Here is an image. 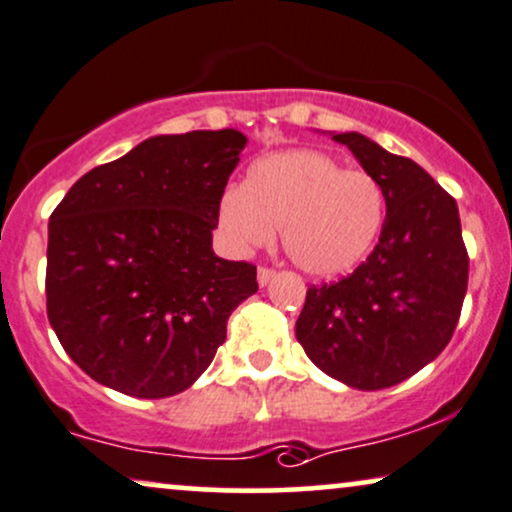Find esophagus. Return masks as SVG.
<instances>
[{"instance_id": "obj_1", "label": "esophagus", "mask_w": 512, "mask_h": 512, "mask_svg": "<svg viewBox=\"0 0 512 512\" xmlns=\"http://www.w3.org/2000/svg\"><path fill=\"white\" fill-rule=\"evenodd\" d=\"M275 277V270L273 268H266V266H261L258 268V285L261 287H266L270 280H273Z\"/></svg>"}]
</instances>
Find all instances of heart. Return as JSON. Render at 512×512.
<instances>
[{"label":"heart","mask_w":512,"mask_h":512,"mask_svg":"<svg viewBox=\"0 0 512 512\" xmlns=\"http://www.w3.org/2000/svg\"><path fill=\"white\" fill-rule=\"evenodd\" d=\"M384 213L380 182L313 149L256 161L242 187L225 189L218 204L220 230L235 249L268 244L282 227L289 261L315 277L356 268L380 237Z\"/></svg>","instance_id":"1"}]
</instances>
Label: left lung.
<instances>
[{
  "label": "left lung",
  "instance_id": "obj_1",
  "mask_svg": "<svg viewBox=\"0 0 512 512\" xmlns=\"http://www.w3.org/2000/svg\"><path fill=\"white\" fill-rule=\"evenodd\" d=\"M387 201L380 242L349 277L308 287L296 339L346 387H394L432 363L456 330L468 292V251L456 199L427 170L361 132H342Z\"/></svg>",
  "mask_w": 512,
  "mask_h": 512
}]
</instances>
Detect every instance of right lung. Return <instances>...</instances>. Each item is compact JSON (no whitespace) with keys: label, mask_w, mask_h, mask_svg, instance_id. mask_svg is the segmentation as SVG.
Wrapping results in <instances>:
<instances>
[{"label":"right lung","mask_w":512,"mask_h":512,"mask_svg":"<svg viewBox=\"0 0 512 512\" xmlns=\"http://www.w3.org/2000/svg\"><path fill=\"white\" fill-rule=\"evenodd\" d=\"M239 130L156 135L92 168L49 218L47 315L104 387L166 399L199 380L256 266L213 254Z\"/></svg>","instance_id":"1"}]
</instances>
